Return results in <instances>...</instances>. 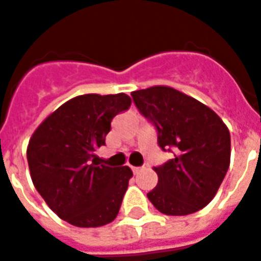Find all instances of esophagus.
<instances>
[{
    "label": "esophagus",
    "mask_w": 261,
    "mask_h": 261,
    "mask_svg": "<svg viewBox=\"0 0 261 261\" xmlns=\"http://www.w3.org/2000/svg\"><path fill=\"white\" fill-rule=\"evenodd\" d=\"M141 170H142V167H133V173H134V174H138Z\"/></svg>",
    "instance_id": "1"
}]
</instances>
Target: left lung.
Returning <instances> with one entry per match:
<instances>
[{
    "mask_svg": "<svg viewBox=\"0 0 261 261\" xmlns=\"http://www.w3.org/2000/svg\"><path fill=\"white\" fill-rule=\"evenodd\" d=\"M138 111L158 128L163 150L174 158L153 167L158 185L148 199L160 213L187 216L217 194L231 160L228 127L209 106L167 86L131 92Z\"/></svg>",
    "mask_w": 261,
    "mask_h": 261,
    "instance_id": "1",
    "label": "left lung"
}]
</instances>
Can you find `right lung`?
<instances>
[{
    "label": "right lung",
    "instance_id": "add662e5",
    "mask_svg": "<svg viewBox=\"0 0 261 261\" xmlns=\"http://www.w3.org/2000/svg\"><path fill=\"white\" fill-rule=\"evenodd\" d=\"M130 105L123 92L74 96L33 133L28 145L32 181L59 219L82 228L116 219L133 171L128 166H98L94 150L105 145L112 119Z\"/></svg>",
    "mask_w": 261,
    "mask_h": 261
}]
</instances>
